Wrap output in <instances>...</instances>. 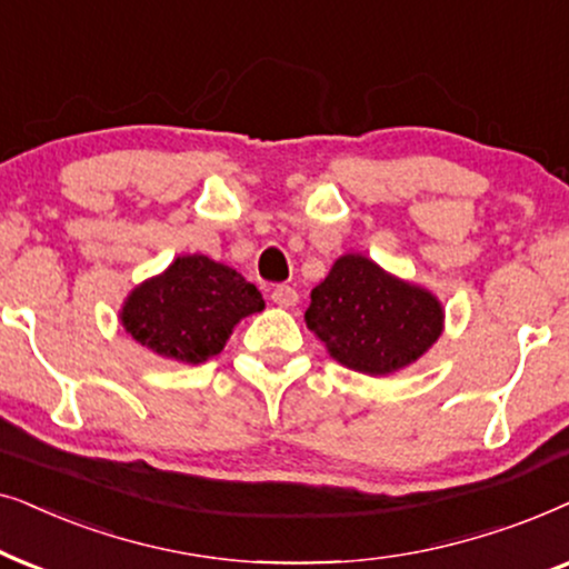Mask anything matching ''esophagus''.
Here are the masks:
<instances>
[{
    "label": "esophagus",
    "instance_id": "34e87169",
    "mask_svg": "<svg viewBox=\"0 0 569 569\" xmlns=\"http://www.w3.org/2000/svg\"><path fill=\"white\" fill-rule=\"evenodd\" d=\"M270 299H272V305H278L280 309H291V307H297L299 293L293 286H276L270 293Z\"/></svg>",
    "mask_w": 569,
    "mask_h": 569
}]
</instances>
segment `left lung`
Instances as JSON below:
<instances>
[{"label": "left lung", "mask_w": 569, "mask_h": 569, "mask_svg": "<svg viewBox=\"0 0 569 569\" xmlns=\"http://www.w3.org/2000/svg\"><path fill=\"white\" fill-rule=\"evenodd\" d=\"M307 328L330 356L361 375H392L442 336L445 309L421 286L385 272L363 254H343L312 289Z\"/></svg>", "instance_id": "8db88e82"}]
</instances>
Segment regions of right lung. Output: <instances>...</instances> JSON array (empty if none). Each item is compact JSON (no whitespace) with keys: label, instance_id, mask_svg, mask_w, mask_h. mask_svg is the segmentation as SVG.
Wrapping results in <instances>:
<instances>
[{"label":"right lung","instance_id":"add662e5","mask_svg":"<svg viewBox=\"0 0 569 569\" xmlns=\"http://www.w3.org/2000/svg\"><path fill=\"white\" fill-rule=\"evenodd\" d=\"M264 301L229 264L206 254L177 257L161 276L140 283L119 320L124 330L163 359L202 363L221 353L233 325L262 312Z\"/></svg>","mask_w":569,"mask_h":569}]
</instances>
